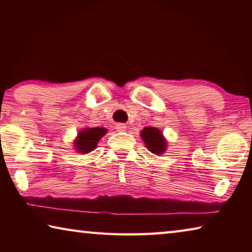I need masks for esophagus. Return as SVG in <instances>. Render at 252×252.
I'll return each instance as SVG.
<instances>
[{
  "mask_svg": "<svg viewBox=\"0 0 252 252\" xmlns=\"http://www.w3.org/2000/svg\"><path fill=\"white\" fill-rule=\"evenodd\" d=\"M116 130L118 132H125L126 130V126L123 125V123H119V125L116 126Z\"/></svg>",
  "mask_w": 252,
  "mask_h": 252,
  "instance_id": "1",
  "label": "esophagus"
}]
</instances>
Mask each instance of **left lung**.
<instances>
[{
    "instance_id": "left-lung-1",
    "label": "left lung",
    "mask_w": 252,
    "mask_h": 252,
    "mask_svg": "<svg viewBox=\"0 0 252 252\" xmlns=\"http://www.w3.org/2000/svg\"><path fill=\"white\" fill-rule=\"evenodd\" d=\"M142 141L149 151L153 155H163L168 148V141L163 136V132L155 126H146L140 132Z\"/></svg>"
}]
</instances>
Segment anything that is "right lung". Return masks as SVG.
<instances>
[{
    "instance_id": "obj_1",
    "label": "right lung",
    "mask_w": 252,
    "mask_h": 252,
    "mask_svg": "<svg viewBox=\"0 0 252 252\" xmlns=\"http://www.w3.org/2000/svg\"><path fill=\"white\" fill-rule=\"evenodd\" d=\"M108 133L105 127H83L79 131L74 140V150L82 155H88L96 148L97 143L103 135Z\"/></svg>"
}]
</instances>
